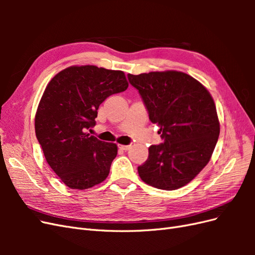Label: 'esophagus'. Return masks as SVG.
Returning a JSON list of instances; mask_svg holds the SVG:
<instances>
[{"label":"esophagus","instance_id":"obj_1","mask_svg":"<svg viewBox=\"0 0 255 255\" xmlns=\"http://www.w3.org/2000/svg\"><path fill=\"white\" fill-rule=\"evenodd\" d=\"M118 148L120 150H123V151H128L129 148H130V144H118Z\"/></svg>","mask_w":255,"mask_h":255}]
</instances>
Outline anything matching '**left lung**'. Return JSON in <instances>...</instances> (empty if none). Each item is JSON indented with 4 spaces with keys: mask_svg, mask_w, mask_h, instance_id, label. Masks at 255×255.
Instances as JSON below:
<instances>
[{
    "mask_svg": "<svg viewBox=\"0 0 255 255\" xmlns=\"http://www.w3.org/2000/svg\"><path fill=\"white\" fill-rule=\"evenodd\" d=\"M159 127L164 142L149 148V157L138 167L140 179L164 190L181 188L210 161L220 125L214 100L203 85L180 71L128 74Z\"/></svg>",
    "mask_w": 255,
    "mask_h": 255,
    "instance_id": "obj_1",
    "label": "left lung"
}]
</instances>
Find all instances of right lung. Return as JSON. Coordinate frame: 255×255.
Wrapping results in <instances>:
<instances>
[{
    "instance_id": "add662e5",
    "label": "right lung",
    "mask_w": 255,
    "mask_h": 255,
    "mask_svg": "<svg viewBox=\"0 0 255 255\" xmlns=\"http://www.w3.org/2000/svg\"><path fill=\"white\" fill-rule=\"evenodd\" d=\"M128 87L125 72L97 66H71L50 81L35 116V132L44 157L72 189L102 183L117 156V144L87 133L99 106Z\"/></svg>"
}]
</instances>
